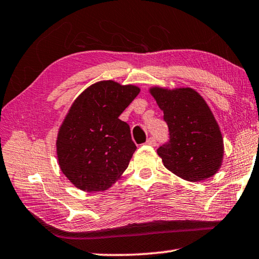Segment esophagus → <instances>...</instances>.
I'll list each match as a JSON object with an SVG mask.
<instances>
[{
	"label": "esophagus",
	"mask_w": 259,
	"mask_h": 259,
	"mask_svg": "<svg viewBox=\"0 0 259 259\" xmlns=\"http://www.w3.org/2000/svg\"><path fill=\"white\" fill-rule=\"evenodd\" d=\"M147 145L148 146H152V147H155L156 145H157V141H156V140L154 139V138H149L147 140Z\"/></svg>",
	"instance_id": "esophagus-1"
}]
</instances>
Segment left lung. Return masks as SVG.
Returning a JSON list of instances; mask_svg holds the SVG:
<instances>
[{
    "label": "left lung",
    "instance_id": "left-lung-1",
    "mask_svg": "<svg viewBox=\"0 0 259 259\" xmlns=\"http://www.w3.org/2000/svg\"><path fill=\"white\" fill-rule=\"evenodd\" d=\"M149 92L169 131V141L157 149L164 166L190 182L214 176L223 163L224 141L204 99L189 87H151Z\"/></svg>",
    "mask_w": 259,
    "mask_h": 259
}]
</instances>
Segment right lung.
I'll use <instances>...</instances> for the list:
<instances>
[{
	"instance_id": "obj_1",
	"label": "right lung",
	"mask_w": 259,
	"mask_h": 259,
	"mask_svg": "<svg viewBox=\"0 0 259 259\" xmlns=\"http://www.w3.org/2000/svg\"><path fill=\"white\" fill-rule=\"evenodd\" d=\"M140 93L134 84L103 80L72 103L56 140L63 175L83 192H103L120 179L137 146L121 112Z\"/></svg>"
}]
</instances>
